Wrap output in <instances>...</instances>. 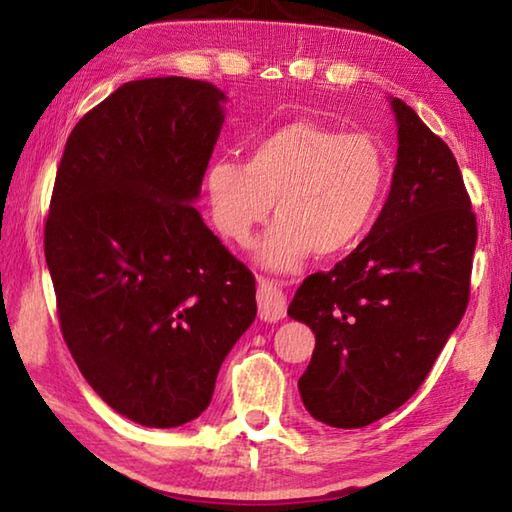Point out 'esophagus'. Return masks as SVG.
<instances>
[{
	"label": "esophagus",
	"instance_id": "34e87169",
	"mask_svg": "<svg viewBox=\"0 0 512 512\" xmlns=\"http://www.w3.org/2000/svg\"><path fill=\"white\" fill-rule=\"evenodd\" d=\"M257 305H259V318L266 320V323H275V320H280L284 318V314H287V293L282 291V287L275 280L259 277Z\"/></svg>",
	"mask_w": 512,
	"mask_h": 512
}]
</instances>
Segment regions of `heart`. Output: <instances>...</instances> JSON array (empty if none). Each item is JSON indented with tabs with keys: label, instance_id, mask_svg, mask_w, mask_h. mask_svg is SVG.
I'll use <instances>...</instances> for the list:
<instances>
[{
	"label": "heart",
	"instance_id": "heart-1",
	"mask_svg": "<svg viewBox=\"0 0 512 512\" xmlns=\"http://www.w3.org/2000/svg\"><path fill=\"white\" fill-rule=\"evenodd\" d=\"M391 183V155L366 131L345 133L318 119H291L248 146L246 162L219 158L207 169V196L221 235L248 246L275 201L277 221L259 244V262L296 271L316 253H348L368 235Z\"/></svg>",
	"mask_w": 512,
	"mask_h": 512
}]
</instances>
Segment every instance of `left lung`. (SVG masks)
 Returning <instances> with one entry per match:
<instances>
[{
  "label": "left lung",
  "mask_w": 512,
  "mask_h": 512,
  "mask_svg": "<svg viewBox=\"0 0 512 512\" xmlns=\"http://www.w3.org/2000/svg\"><path fill=\"white\" fill-rule=\"evenodd\" d=\"M397 164L370 235L309 275L289 316L316 348L298 388L316 420L359 429L409 400L470 302L476 214L449 146L393 99Z\"/></svg>",
  "instance_id": "1"
}]
</instances>
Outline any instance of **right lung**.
<instances>
[{
  "mask_svg": "<svg viewBox=\"0 0 512 512\" xmlns=\"http://www.w3.org/2000/svg\"><path fill=\"white\" fill-rule=\"evenodd\" d=\"M223 92L128 81L85 112L60 158L45 257L76 366L144 427L201 415L257 314L255 275L192 205L223 126Z\"/></svg>",
  "mask_w": 512,
  "mask_h": 512,
  "instance_id": "1",
  "label": "right lung"
}]
</instances>
